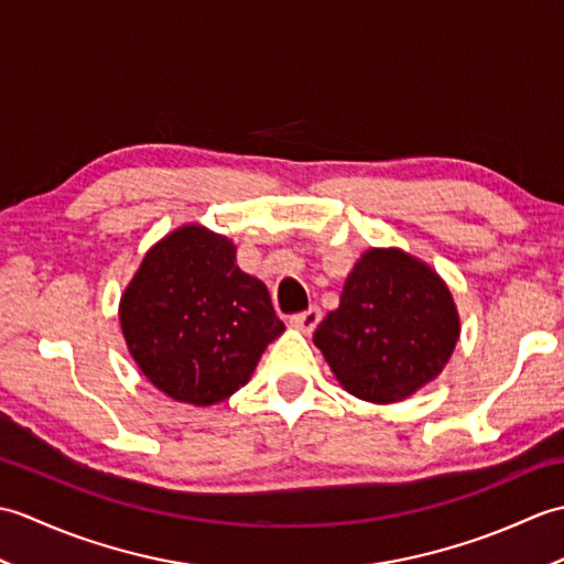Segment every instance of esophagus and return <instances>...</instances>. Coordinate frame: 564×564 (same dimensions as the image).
Returning a JSON list of instances; mask_svg holds the SVG:
<instances>
[{
    "label": "esophagus",
    "mask_w": 564,
    "mask_h": 564,
    "mask_svg": "<svg viewBox=\"0 0 564 564\" xmlns=\"http://www.w3.org/2000/svg\"><path fill=\"white\" fill-rule=\"evenodd\" d=\"M319 319H322L319 307H310V310H305V313L293 315V317H291V325H293L295 329H301V332L310 334V332H315V327L319 325Z\"/></svg>",
    "instance_id": "1"
}]
</instances>
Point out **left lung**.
Returning <instances> with one entry per match:
<instances>
[{
	"label": "left lung",
	"mask_w": 564,
	"mask_h": 564,
	"mask_svg": "<svg viewBox=\"0 0 564 564\" xmlns=\"http://www.w3.org/2000/svg\"><path fill=\"white\" fill-rule=\"evenodd\" d=\"M458 337L448 285L424 261L390 247L364 251L313 341L344 390L390 404L434 380Z\"/></svg>",
	"instance_id": "1"
}]
</instances>
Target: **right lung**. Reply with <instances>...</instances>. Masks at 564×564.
Segmentation results:
<instances>
[{"instance_id":"1","label":"right lung","mask_w":564,"mask_h":564,"mask_svg":"<svg viewBox=\"0 0 564 564\" xmlns=\"http://www.w3.org/2000/svg\"><path fill=\"white\" fill-rule=\"evenodd\" d=\"M235 251L208 227H178L148 251L121 297L130 356L176 402L227 400L285 329L267 285L237 267Z\"/></svg>"}]
</instances>
